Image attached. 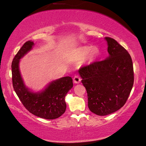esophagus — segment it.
Here are the masks:
<instances>
[{"mask_svg":"<svg viewBox=\"0 0 146 146\" xmlns=\"http://www.w3.org/2000/svg\"><path fill=\"white\" fill-rule=\"evenodd\" d=\"M73 80H74V82L75 84H78L80 82V81H81L80 77L78 75H76L74 77Z\"/></svg>","mask_w":146,"mask_h":146,"instance_id":"1","label":"esophagus"}]
</instances>
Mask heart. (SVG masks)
I'll use <instances>...</instances> for the list:
<instances>
[{
  "label": "heart",
  "mask_w": 146,
  "mask_h": 146,
  "mask_svg": "<svg viewBox=\"0 0 146 146\" xmlns=\"http://www.w3.org/2000/svg\"><path fill=\"white\" fill-rule=\"evenodd\" d=\"M72 55L76 58H84L88 56L90 59L93 60L100 56L101 50L98 47L85 46L75 50L72 52Z\"/></svg>",
  "instance_id": "heart-1"
}]
</instances>
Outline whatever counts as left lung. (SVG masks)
Returning <instances> with one entry per match:
<instances>
[{
  "mask_svg": "<svg viewBox=\"0 0 146 146\" xmlns=\"http://www.w3.org/2000/svg\"><path fill=\"white\" fill-rule=\"evenodd\" d=\"M109 56L78 70L88 94V106L98 115L112 113L123 106L133 85V68L127 51L114 39L106 37Z\"/></svg>",
  "mask_w": 146,
  "mask_h": 146,
  "instance_id": "8db88e82",
  "label": "left lung"
}]
</instances>
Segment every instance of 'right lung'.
Wrapping results in <instances>:
<instances>
[{"label": "right lung", "mask_w": 146, "mask_h": 146, "mask_svg": "<svg viewBox=\"0 0 146 146\" xmlns=\"http://www.w3.org/2000/svg\"><path fill=\"white\" fill-rule=\"evenodd\" d=\"M33 46V41L26 42L13 58L11 67L14 90L24 106L31 113L44 119L58 118L66 109L65 96L73 87L72 79L66 76L56 80L40 92L35 93L30 90L21 77L19 62L20 59L31 50Z\"/></svg>", "instance_id": "1"}]
</instances>
